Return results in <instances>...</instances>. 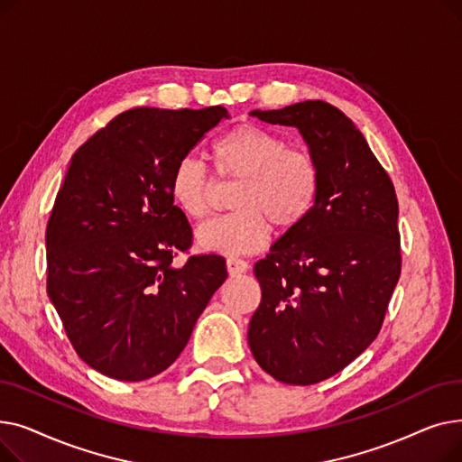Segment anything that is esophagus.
Instances as JSON below:
<instances>
[{
  "label": "esophagus",
  "mask_w": 462,
  "mask_h": 462,
  "mask_svg": "<svg viewBox=\"0 0 462 462\" xmlns=\"http://www.w3.org/2000/svg\"><path fill=\"white\" fill-rule=\"evenodd\" d=\"M226 270H228V273L234 277V275H241V273H245L247 270H249V263L245 262V260H241V258H237V256H230L228 260H226Z\"/></svg>",
  "instance_id": "esophagus-1"
}]
</instances>
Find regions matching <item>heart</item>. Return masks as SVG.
Instances as JSON below:
<instances>
[{
  "label": "heart",
  "mask_w": 462,
  "mask_h": 462,
  "mask_svg": "<svg viewBox=\"0 0 462 462\" xmlns=\"http://www.w3.org/2000/svg\"><path fill=\"white\" fill-rule=\"evenodd\" d=\"M217 174L236 181L232 213L217 217L197 230V244L209 253L249 254L268 244L272 225L281 230L300 226L317 204L320 168L303 148H288L273 131L244 124L211 145ZM215 180L197 157H183L170 176L176 206L194 221L204 218L213 202Z\"/></svg>",
  "instance_id": "obj_1"
}]
</instances>
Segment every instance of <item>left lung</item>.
<instances>
[{
  "instance_id": "8db88e82",
  "label": "left lung",
  "mask_w": 462,
  "mask_h": 462,
  "mask_svg": "<svg viewBox=\"0 0 462 462\" xmlns=\"http://www.w3.org/2000/svg\"><path fill=\"white\" fill-rule=\"evenodd\" d=\"M251 114L300 129L320 168V192L305 221L254 265L262 300L249 346L275 380L319 383L352 363L383 324L401 277L395 187L354 121L333 105Z\"/></svg>"
}]
</instances>
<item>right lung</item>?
<instances>
[{"mask_svg": "<svg viewBox=\"0 0 462 462\" xmlns=\"http://www.w3.org/2000/svg\"><path fill=\"white\" fill-rule=\"evenodd\" d=\"M225 106L116 116L72 155L46 226V290L72 348L95 371L148 380L178 359L215 290L218 254H192L170 176Z\"/></svg>", "mask_w": 462, "mask_h": 462, "instance_id": "1", "label": "right lung"}]
</instances>
